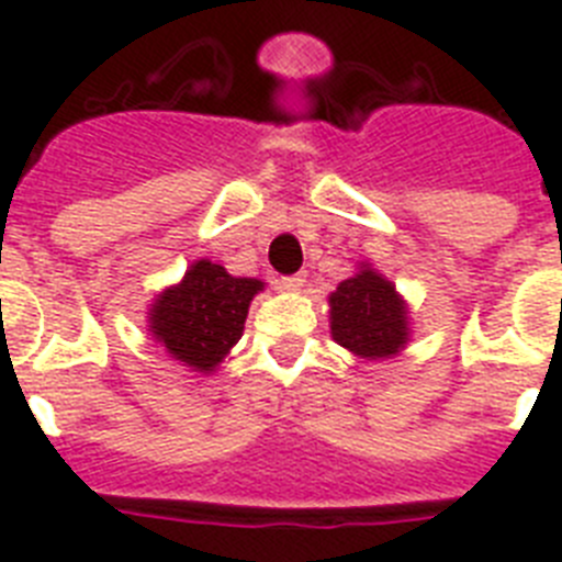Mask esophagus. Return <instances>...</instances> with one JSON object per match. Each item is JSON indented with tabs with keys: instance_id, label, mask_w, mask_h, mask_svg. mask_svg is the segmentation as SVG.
Here are the masks:
<instances>
[{
	"instance_id": "esophagus-1",
	"label": "esophagus",
	"mask_w": 562,
	"mask_h": 562,
	"mask_svg": "<svg viewBox=\"0 0 562 562\" xmlns=\"http://www.w3.org/2000/svg\"><path fill=\"white\" fill-rule=\"evenodd\" d=\"M303 284H306V272H295V276H284V278H281V290L297 292Z\"/></svg>"
}]
</instances>
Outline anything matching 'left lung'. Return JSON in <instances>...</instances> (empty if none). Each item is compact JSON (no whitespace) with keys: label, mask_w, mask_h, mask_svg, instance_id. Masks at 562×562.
I'll use <instances>...</instances> for the list:
<instances>
[{"label":"left lung","mask_w":562,"mask_h":562,"mask_svg":"<svg viewBox=\"0 0 562 562\" xmlns=\"http://www.w3.org/2000/svg\"><path fill=\"white\" fill-rule=\"evenodd\" d=\"M331 334L357 357L382 359L398 353L406 342V306L379 272L359 270L328 297Z\"/></svg>","instance_id":"left-lung-1"}]
</instances>
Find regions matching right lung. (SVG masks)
<instances>
[{
    "mask_svg": "<svg viewBox=\"0 0 562 562\" xmlns=\"http://www.w3.org/2000/svg\"><path fill=\"white\" fill-rule=\"evenodd\" d=\"M261 286L256 278H234L225 267L198 261L178 286L158 295L150 315L153 334L189 368L214 370L239 342L247 306Z\"/></svg>",
    "mask_w": 562,
    "mask_h": 562,
    "instance_id": "add662e5",
    "label": "right lung"
}]
</instances>
